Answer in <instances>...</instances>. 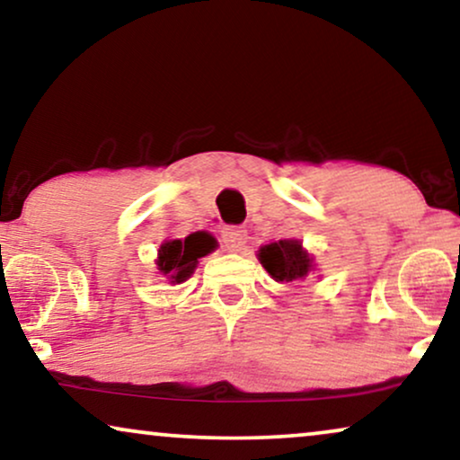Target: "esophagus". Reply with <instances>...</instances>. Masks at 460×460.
I'll return each mask as SVG.
<instances>
[{
	"mask_svg": "<svg viewBox=\"0 0 460 460\" xmlns=\"http://www.w3.org/2000/svg\"><path fill=\"white\" fill-rule=\"evenodd\" d=\"M222 243L228 251H241L247 243V232L241 226H226L222 230Z\"/></svg>",
	"mask_w": 460,
	"mask_h": 460,
	"instance_id": "34e87169",
	"label": "esophagus"
}]
</instances>
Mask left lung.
<instances>
[{
    "label": "left lung",
    "instance_id": "8db88e82",
    "mask_svg": "<svg viewBox=\"0 0 460 460\" xmlns=\"http://www.w3.org/2000/svg\"><path fill=\"white\" fill-rule=\"evenodd\" d=\"M257 257H260L261 266L268 270V274L279 282L304 280L314 270L312 255L293 238L266 244L260 249Z\"/></svg>",
    "mask_w": 460,
    "mask_h": 460
}]
</instances>
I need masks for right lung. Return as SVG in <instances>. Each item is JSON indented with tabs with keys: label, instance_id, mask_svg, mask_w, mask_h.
<instances>
[{
	"label": "right lung",
	"instance_id": "add662e5",
	"mask_svg": "<svg viewBox=\"0 0 460 460\" xmlns=\"http://www.w3.org/2000/svg\"><path fill=\"white\" fill-rule=\"evenodd\" d=\"M213 249H216V241L207 232H194L184 241H180V238L165 241L159 249L156 268L163 276H167L172 285H180V282L190 279L200 257L211 253Z\"/></svg>",
	"mask_w": 460,
	"mask_h": 460
}]
</instances>
